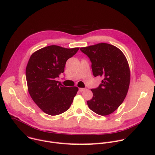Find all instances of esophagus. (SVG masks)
Masks as SVG:
<instances>
[{
	"label": "esophagus",
	"instance_id": "obj_1",
	"mask_svg": "<svg viewBox=\"0 0 155 155\" xmlns=\"http://www.w3.org/2000/svg\"><path fill=\"white\" fill-rule=\"evenodd\" d=\"M86 89L85 88H79V91L80 92H82V91H85Z\"/></svg>",
	"mask_w": 155,
	"mask_h": 155
}]
</instances>
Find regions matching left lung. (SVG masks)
Listing matches in <instances>:
<instances>
[{"instance_id":"obj_1","label":"left lung","mask_w":155,"mask_h":155,"mask_svg":"<svg viewBox=\"0 0 155 155\" xmlns=\"http://www.w3.org/2000/svg\"><path fill=\"white\" fill-rule=\"evenodd\" d=\"M80 50L90 58L93 75L103 78L99 87L91 90L93 96L87 104L97 114H110L123 103L129 90L130 72L127 60L119 48L107 43Z\"/></svg>"}]
</instances>
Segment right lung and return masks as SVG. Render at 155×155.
Segmentation results:
<instances>
[{
  "label": "right lung",
  "instance_id": "1",
  "mask_svg": "<svg viewBox=\"0 0 155 155\" xmlns=\"http://www.w3.org/2000/svg\"><path fill=\"white\" fill-rule=\"evenodd\" d=\"M78 49L52 45L31 55L26 68L28 90L33 101L47 114H61L73 102L78 87H64L55 78L64 73L67 61Z\"/></svg>",
  "mask_w": 155,
  "mask_h": 155
}]
</instances>
